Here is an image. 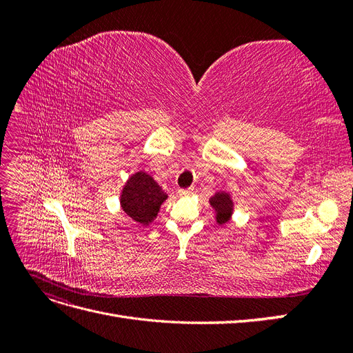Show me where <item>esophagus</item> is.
<instances>
[{"label":"esophagus","mask_w":353,"mask_h":353,"mask_svg":"<svg viewBox=\"0 0 353 353\" xmlns=\"http://www.w3.org/2000/svg\"><path fill=\"white\" fill-rule=\"evenodd\" d=\"M176 194L181 196V197L190 196V194H193V188H178L176 190Z\"/></svg>","instance_id":"obj_1"}]
</instances>
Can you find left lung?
Returning <instances> with one entry per match:
<instances>
[{
    "label": "left lung",
    "mask_w": 353,
    "mask_h": 353,
    "mask_svg": "<svg viewBox=\"0 0 353 353\" xmlns=\"http://www.w3.org/2000/svg\"><path fill=\"white\" fill-rule=\"evenodd\" d=\"M212 208L218 212V223H225L232 212V203L230 200V196L225 193H218L213 196L210 200Z\"/></svg>",
    "instance_id": "left-lung-1"
}]
</instances>
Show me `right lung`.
<instances>
[{
  "label": "right lung",
  "mask_w": 353,
  "mask_h": 353,
  "mask_svg": "<svg viewBox=\"0 0 353 353\" xmlns=\"http://www.w3.org/2000/svg\"><path fill=\"white\" fill-rule=\"evenodd\" d=\"M166 197L165 191H162L150 175L138 172L125 185L121 203L123 210L134 221L148 225L156 218L159 208Z\"/></svg>",
  "instance_id": "add662e5"
}]
</instances>
